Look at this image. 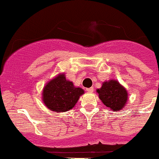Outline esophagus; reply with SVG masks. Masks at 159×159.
<instances>
[{
  "label": "esophagus",
  "instance_id": "obj_1",
  "mask_svg": "<svg viewBox=\"0 0 159 159\" xmlns=\"http://www.w3.org/2000/svg\"><path fill=\"white\" fill-rule=\"evenodd\" d=\"M93 90H94L93 87H89V88H87V89H86V91L89 93H93Z\"/></svg>",
  "mask_w": 159,
  "mask_h": 159
}]
</instances>
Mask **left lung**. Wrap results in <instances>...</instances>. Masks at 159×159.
<instances>
[{"mask_svg": "<svg viewBox=\"0 0 159 159\" xmlns=\"http://www.w3.org/2000/svg\"><path fill=\"white\" fill-rule=\"evenodd\" d=\"M97 92L103 104L113 111H120L128 101V91L117 80L103 82L101 88L97 89Z\"/></svg>", "mask_w": 159, "mask_h": 159, "instance_id": "8db88e82", "label": "left lung"}]
</instances>
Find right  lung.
I'll list each match as a JSON object with an SVG mask.
<instances>
[{
    "label": "right lung",
    "mask_w": 159,
    "mask_h": 159,
    "mask_svg": "<svg viewBox=\"0 0 159 159\" xmlns=\"http://www.w3.org/2000/svg\"><path fill=\"white\" fill-rule=\"evenodd\" d=\"M84 93L80 87L66 79L64 73L51 80L44 87L42 100L45 106L54 112H65L74 107L80 97Z\"/></svg>",
    "instance_id": "add662e5"
}]
</instances>
